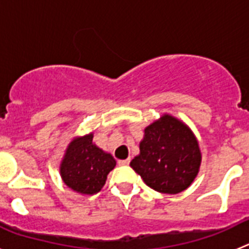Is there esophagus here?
Returning a JSON list of instances; mask_svg holds the SVG:
<instances>
[{
    "instance_id": "34e87169",
    "label": "esophagus",
    "mask_w": 249,
    "mask_h": 249,
    "mask_svg": "<svg viewBox=\"0 0 249 249\" xmlns=\"http://www.w3.org/2000/svg\"><path fill=\"white\" fill-rule=\"evenodd\" d=\"M118 164L120 166H127V164H129V160L127 158V160H118Z\"/></svg>"
}]
</instances>
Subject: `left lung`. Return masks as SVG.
<instances>
[{"label":"left lung","instance_id":"8db88e82","mask_svg":"<svg viewBox=\"0 0 249 249\" xmlns=\"http://www.w3.org/2000/svg\"><path fill=\"white\" fill-rule=\"evenodd\" d=\"M201 160L198 142L190 127L163 114L144 128L140 155L129 166L152 190L177 195L195 181Z\"/></svg>","mask_w":249,"mask_h":249}]
</instances>
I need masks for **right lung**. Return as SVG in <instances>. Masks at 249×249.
Here are the masks:
<instances>
[{"instance_id":"obj_1","label":"right lung","mask_w":249,"mask_h":249,"mask_svg":"<svg viewBox=\"0 0 249 249\" xmlns=\"http://www.w3.org/2000/svg\"><path fill=\"white\" fill-rule=\"evenodd\" d=\"M116 166L111 153L93 143V133L76 137L66 149L59 173L62 181L74 192L96 195L105 186L107 175Z\"/></svg>"}]
</instances>
